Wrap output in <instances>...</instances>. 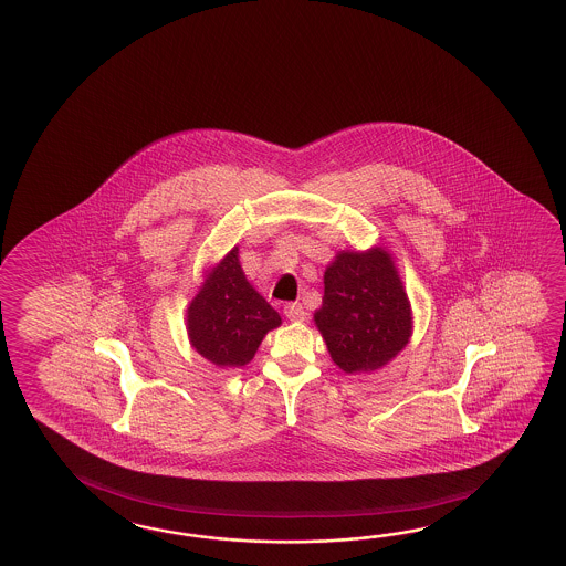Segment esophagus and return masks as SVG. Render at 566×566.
I'll return each mask as SVG.
<instances>
[{"instance_id": "34e87169", "label": "esophagus", "mask_w": 566, "mask_h": 566, "mask_svg": "<svg viewBox=\"0 0 566 566\" xmlns=\"http://www.w3.org/2000/svg\"><path fill=\"white\" fill-rule=\"evenodd\" d=\"M283 314L290 317L291 322H303L305 319V310H303L302 303H287L283 307Z\"/></svg>"}]
</instances>
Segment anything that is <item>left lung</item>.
Segmentation results:
<instances>
[{
	"instance_id": "1",
	"label": "left lung",
	"mask_w": 566,
	"mask_h": 566,
	"mask_svg": "<svg viewBox=\"0 0 566 566\" xmlns=\"http://www.w3.org/2000/svg\"><path fill=\"white\" fill-rule=\"evenodd\" d=\"M314 322L344 373L377 370L399 355L411 336V307L391 254L338 252Z\"/></svg>"
}]
</instances>
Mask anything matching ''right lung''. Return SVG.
Returning <instances> with one entry per match:
<instances>
[{
	"instance_id": "1",
	"label": "right lung",
	"mask_w": 566,
	"mask_h": 566,
	"mask_svg": "<svg viewBox=\"0 0 566 566\" xmlns=\"http://www.w3.org/2000/svg\"><path fill=\"white\" fill-rule=\"evenodd\" d=\"M276 326L281 316L247 281L237 247L211 269L187 307L191 346L220 368L244 367Z\"/></svg>"
}]
</instances>
